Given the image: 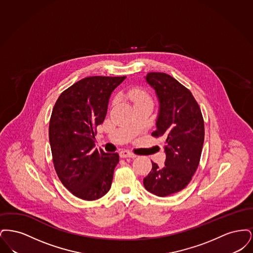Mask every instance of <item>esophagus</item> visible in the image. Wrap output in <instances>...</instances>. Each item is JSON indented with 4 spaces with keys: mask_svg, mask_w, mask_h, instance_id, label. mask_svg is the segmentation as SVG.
I'll return each mask as SVG.
<instances>
[{
    "mask_svg": "<svg viewBox=\"0 0 253 253\" xmlns=\"http://www.w3.org/2000/svg\"><path fill=\"white\" fill-rule=\"evenodd\" d=\"M120 156H121V157H122V158H126V157H132V158H134V157H136V155H134L133 153L130 152V151H127V150L121 151V153H120Z\"/></svg>",
    "mask_w": 253,
    "mask_h": 253,
    "instance_id": "34e87169",
    "label": "esophagus"
}]
</instances>
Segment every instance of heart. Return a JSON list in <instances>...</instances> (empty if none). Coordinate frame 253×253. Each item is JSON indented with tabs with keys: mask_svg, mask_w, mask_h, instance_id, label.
<instances>
[{
	"mask_svg": "<svg viewBox=\"0 0 253 253\" xmlns=\"http://www.w3.org/2000/svg\"><path fill=\"white\" fill-rule=\"evenodd\" d=\"M126 97L129 101H131L133 105L143 102V101H151L150 97L147 93L136 88H132L126 93Z\"/></svg>",
	"mask_w": 253,
	"mask_h": 253,
	"instance_id": "heart-1",
	"label": "heart"
}]
</instances>
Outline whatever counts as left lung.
Instances as JSON below:
<instances>
[{
	"label": "left lung",
	"mask_w": 253,
	"mask_h": 253,
	"mask_svg": "<svg viewBox=\"0 0 253 253\" xmlns=\"http://www.w3.org/2000/svg\"><path fill=\"white\" fill-rule=\"evenodd\" d=\"M146 82L156 91L159 111L152 135L165 138V166L153 168L143 179L145 189L157 196L180 192L193 178L204 143L201 110L189 89L165 73H148Z\"/></svg>",
	"instance_id": "obj_1"
}]
</instances>
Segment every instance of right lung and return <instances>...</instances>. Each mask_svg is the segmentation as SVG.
<instances>
[{
	"mask_svg": "<svg viewBox=\"0 0 253 253\" xmlns=\"http://www.w3.org/2000/svg\"><path fill=\"white\" fill-rule=\"evenodd\" d=\"M126 77H88L64 90L49 122V141L56 172L63 186L84 200L108 193L118 153L95 149L96 126L103 123L112 92Z\"/></svg>",
	"mask_w": 253,
	"mask_h": 253,
	"instance_id": "1",
	"label": "right lung"
}]
</instances>
